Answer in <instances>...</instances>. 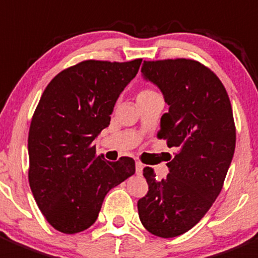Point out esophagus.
Masks as SVG:
<instances>
[{"label":"esophagus","instance_id":"34e87169","mask_svg":"<svg viewBox=\"0 0 258 258\" xmlns=\"http://www.w3.org/2000/svg\"><path fill=\"white\" fill-rule=\"evenodd\" d=\"M142 169H144V165H142L140 161H136V174L141 175L142 174Z\"/></svg>","mask_w":258,"mask_h":258}]
</instances>
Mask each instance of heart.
<instances>
[{"mask_svg": "<svg viewBox=\"0 0 258 258\" xmlns=\"http://www.w3.org/2000/svg\"><path fill=\"white\" fill-rule=\"evenodd\" d=\"M156 92L152 91V89H149V88H144L141 89V91L139 92V94H137V99L139 98H145V97H149V96H152V94H155Z\"/></svg>", "mask_w": 258, "mask_h": 258, "instance_id": "obj_1", "label": "heart"}]
</instances>
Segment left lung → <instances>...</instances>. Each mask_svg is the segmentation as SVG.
<instances>
[{"label": "left lung", "instance_id": "obj_1", "mask_svg": "<svg viewBox=\"0 0 258 258\" xmlns=\"http://www.w3.org/2000/svg\"><path fill=\"white\" fill-rule=\"evenodd\" d=\"M141 72L169 104L157 137L177 151L160 181L145 167L149 191L137 209L150 233L172 238L196 226L223 187L236 147L233 112L218 77L197 60H145Z\"/></svg>", "mask_w": 258, "mask_h": 258}]
</instances>
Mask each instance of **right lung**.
<instances>
[{
	"label": "right lung",
	"instance_id": "right-lung-1",
	"mask_svg": "<svg viewBox=\"0 0 258 258\" xmlns=\"http://www.w3.org/2000/svg\"><path fill=\"white\" fill-rule=\"evenodd\" d=\"M142 59L84 60L60 72L45 88L29 130V182L50 226L74 234L98 218L107 192L135 174V160L111 162L94 139L108 127L124 87Z\"/></svg>",
	"mask_w": 258,
	"mask_h": 258
}]
</instances>
